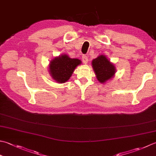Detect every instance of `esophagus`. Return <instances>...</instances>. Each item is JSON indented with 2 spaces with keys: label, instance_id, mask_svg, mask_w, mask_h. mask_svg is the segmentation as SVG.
<instances>
[{
  "label": "esophagus",
  "instance_id": "obj_1",
  "mask_svg": "<svg viewBox=\"0 0 156 156\" xmlns=\"http://www.w3.org/2000/svg\"><path fill=\"white\" fill-rule=\"evenodd\" d=\"M88 57L87 55H84L83 56H82V62H83L84 63H87L88 62Z\"/></svg>",
  "mask_w": 156,
  "mask_h": 156
}]
</instances>
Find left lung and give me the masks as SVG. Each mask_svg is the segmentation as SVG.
I'll return each instance as SVG.
<instances>
[{
    "label": "left lung",
    "mask_w": 156,
    "mask_h": 156,
    "mask_svg": "<svg viewBox=\"0 0 156 156\" xmlns=\"http://www.w3.org/2000/svg\"><path fill=\"white\" fill-rule=\"evenodd\" d=\"M92 65L97 80L101 83H104L109 79H111L115 74L114 66L103 55L93 59Z\"/></svg>",
    "instance_id": "left-lung-1"
}]
</instances>
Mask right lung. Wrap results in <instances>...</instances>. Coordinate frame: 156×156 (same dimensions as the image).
I'll return each instance as SVG.
<instances>
[{
  "mask_svg": "<svg viewBox=\"0 0 156 156\" xmlns=\"http://www.w3.org/2000/svg\"><path fill=\"white\" fill-rule=\"evenodd\" d=\"M80 63V59H72L67 55H62L51 61L50 74L56 82L63 83L69 80L75 68Z\"/></svg>",
  "mask_w": 156,
  "mask_h": 156,
  "instance_id": "obj_1",
  "label": "right lung"
}]
</instances>
